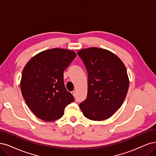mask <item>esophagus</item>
<instances>
[{
  "mask_svg": "<svg viewBox=\"0 0 156 156\" xmlns=\"http://www.w3.org/2000/svg\"><path fill=\"white\" fill-rule=\"evenodd\" d=\"M71 94L74 96H75V94H76V92H75L74 90H73V91H72V92H71Z\"/></svg>",
  "mask_w": 156,
  "mask_h": 156,
  "instance_id": "esophagus-1",
  "label": "esophagus"
}]
</instances>
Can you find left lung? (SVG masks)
<instances>
[{
  "instance_id": "obj_1",
  "label": "left lung",
  "mask_w": 156,
  "mask_h": 156,
  "mask_svg": "<svg viewBox=\"0 0 156 156\" xmlns=\"http://www.w3.org/2000/svg\"><path fill=\"white\" fill-rule=\"evenodd\" d=\"M88 73V93L80 104L85 118L102 121L111 117L122 105L129 79L123 62L111 51L90 48L78 51Z\"/></svg>"
}]
</instances>
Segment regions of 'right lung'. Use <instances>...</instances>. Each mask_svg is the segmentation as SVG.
<instances>
[{
  "label": "right lung",
  "mask_w": 156,
  "mask_h": 156,
  "mask_svg": "<svg viewBox=\"0 0 156 156\" xmlns=\"http://www.w3.org/2000/svg\"><path fill=\"white\" fill-rule=\"evenodd\" d=\"M76 54L72 50L53 48L34 55L22 73L20 89L26 104L35 116L53 122L64 114L74 101L63 82V71Z\"/></svg>",
  "instance_id": "add662e5"
}]
</instances>
